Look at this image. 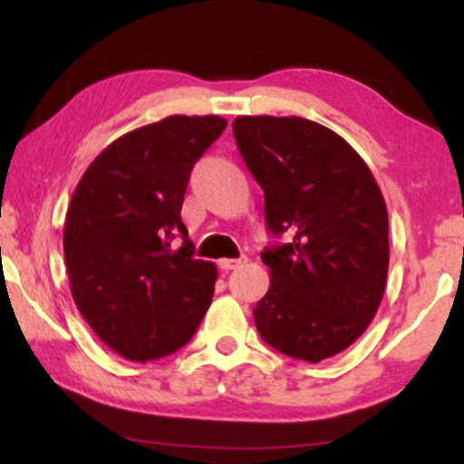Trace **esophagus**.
<instances>
[{"label": "esophagus", "instance_id": "34e87169", "mask_svg": "<svg viewBox=\"0 0 464 464\" xmlns=\"http://www.w3.org/2000/svg\"><path fill=\"white\" fill-rule=\"evenodd\" d=\"M243 264H246V257L243 256V257H238V259H219V268L221 270H237V268H240V266Z\"/></svg>", "mask_w": 464, "mask_h": 464}]
</instances>
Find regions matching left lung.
<instances>
[{"instance_id":"1","label":"left lung","mask_w":464,"mask_h":464,"mask_svg":"<svg viewBox=\"0 0 464 464\" xmlns=\"http://www.w3.org/2000/svg\"><path fill=\"white\" fill-rule=\"evenodd\" d=\"M240 156L264 189L270 289L253 310L266 344L319 363L353 344L382 302L389 213L372 170L325 126L297 116H240Z\"/></svg>"}]
</instances>
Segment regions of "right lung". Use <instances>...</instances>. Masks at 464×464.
<instances>
[{
	"label": "right lung",
	"instance_id": "1",
	"mask_svg": "<svg viewBox=\"0 0 464 464\" xmlns=\"http://www.w3.org/2000/svg\"><path fill=\"white\" fill-rule=\"evenodd\" d=\"M226 124L169 116L126 132L75 188L63 232L72 295L124 359L143 363L179 351L211 306L218 268L194 259L181 205L192 167Z\"/></svg>",
	"mask_w": 464,
	"mask_h": 464
}]
</instances>
